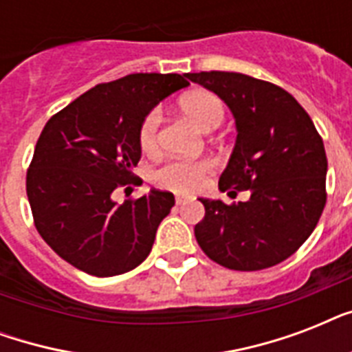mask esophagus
Segmentation results:
<instances>
[{
	"instance_id": "esophagus-1",
	"label": "esophagus",
	"mask_w": 352,
	"mask_h": 352,
	"mask_svg": "<svg viewBox=\"0 0 352 352\" xmlns=\"http://www.w3.org/2000/svg\"><path fill=\"white\" fill-rule=\"evenodd\" d=\"M188 201H192V199L186 197V195H177V197H175V203L179 204V206H181V204H186Z\"/></svg>"
}]
</instances>
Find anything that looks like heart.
I'll use <instances>...</instances> for the list:
<instances>
[{
  "label": "heart",
  "mask_w": 352,
  "mask_h": 352,
  "mask_svg": "<svg viewBox=\"0 0 352 352\" xmlns=\"http://www.w3.org/2000/svg\"><path fill=\"white\" fill-rule=\"evenodd\" d=\"M181 109L190 120L203 131H212L225 118V106L219 96L208 91H195L182 96ZM162 115L159 109L144 117L138 127V146L146 155H155L159 151V129ZM214 170V162L208 159L201 160H170L155 171L153 181L157 186L175 193L197 192L203 184L204 177Z\"/></svg>",
  "instance_id": "obj_1"
}]
</instances>
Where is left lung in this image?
Listing matches in <instances>:
<instances>
[{"label":"left lung","instance_id":"8db88e82","mask_svg":"<svg viewBox=\"0 0 352 352\" xmlns=\"http://www.w3.org/2000/svg\"><path fill=\"white\" fill-rule=\"evenodd\" d=\"M234 113L237 138L221 192L248 190L246 203L201 199L195 225L203 252L230 270H263L290 257L316 228L325 208L327 155L309 113L294 96L241 73H190Z\"/></svg>","mask_w":352,"mask_h":352}]
</instances>
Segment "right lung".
Wrapping results in <instances>:
<instances>
[{
	"mask_svg": "<svg viewBox=\"0 0 352 352\" xmlns=\"http://www.w3.org/2000/svg\"><path fill=\"white\" fill-rule=\"evenodd\" d=\"M188 74L135 73L98 84L43 127L27 170L36 230L58 256L82 272L109 278L149 256L160 221L175 197L151 190L124 204L113 192L127 184L140 160L138 127ZM129 190V188H126Z\"/></svg>",
	"mask_w": 352,
	"mask_h": 352,
	"instance_id": "right-lung-1",
	"label": "right lung"
}]
</instances>
